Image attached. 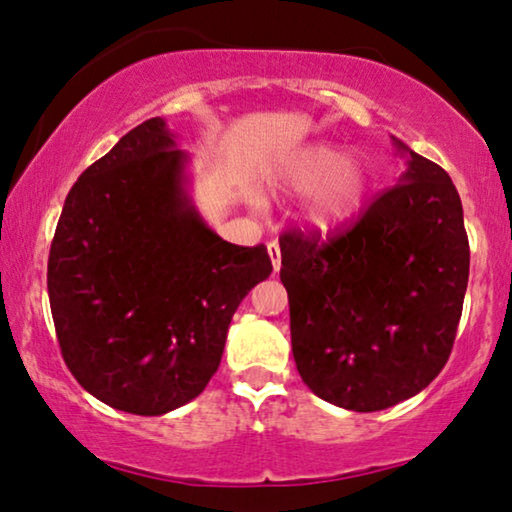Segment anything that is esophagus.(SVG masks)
I'll use <instances>...</instances> for the list:
<instances>
[{
    "label": "esophagus",
    "instance_id": "esophagus-1",
    "mask_svg": "<svg viewBox=\"0 0 512 512\" xmlns=\"http://www.w3.org/2000/svg\"><path fill=\"white\" fill-rule=\"evenodd\" d=\"M268 254H270V261H272V270L279 272V268H282V251H279L277 240L268 242Z\"/></svg>",
    "mask_w": 512,
    "mask_h": 512
}]
</instances>
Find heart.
<instances>
[{
  "instance_id": "obj_1",
  "label": "heart",
  "mask_w": 512,
  "mask_h": 512,
  "mask_svg": "<svg viewBox=\"0 0 512 512\" xmlns=\"http://www.w3.org/2000/svg\"><path fill=\"white\" fill-rule=\"evenodd\" d=\"M370 170L349 149L310 142L293 151L275 174V191L305 198L300 221L312 235L340 233L359 219L370 195ZM258 205V200H254Z\"/></svg>"
}]
</instances>
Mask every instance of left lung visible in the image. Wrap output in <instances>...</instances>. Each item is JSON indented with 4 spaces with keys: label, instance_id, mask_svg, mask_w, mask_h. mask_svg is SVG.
<instances>
[{
    "label": "left lung",
    "instance_id": "left-lung-1",
    "mask_svg": "<svg viewBox=\"0 0 512 512\" xmlns=\"http://www.w3.org/2000/svg\"><path fill=\"white\" fill-rule=\"evenodd\" d=\"M394 139L405 172L347 233H286L296 368L338 408L375 412L429 387L450 359L468 286L464 209L450 174Z\"/></svg>",
    "mask_w": 512,
    "mask_h": 512
}]
</instances>
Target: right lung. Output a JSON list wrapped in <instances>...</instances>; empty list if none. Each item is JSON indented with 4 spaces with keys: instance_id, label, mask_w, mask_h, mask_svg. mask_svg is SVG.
<instances>
[{
    "instance_id": "right-lung-1",
    "label": "right lung",
    "mask_w": 512,
    "mask_h": 512,
    "mask_svg": "<svg viewBox=\"0 0 512 512\" xmlns=\"http://www.w3.org/2000/svg\"><path fill=\"white\" fill-rule=\"evenodd\" d=\"M191 156L149 118L69 191L48 256L67 368L97 401L156 417L202 394L268 249L221 240L191 198Z\"/></svg>"
}]
</instances>
